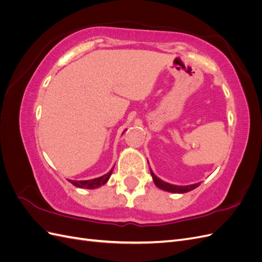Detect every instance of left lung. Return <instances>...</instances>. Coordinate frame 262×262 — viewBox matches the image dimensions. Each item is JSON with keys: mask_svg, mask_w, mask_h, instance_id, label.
Here are the masks:
<instances>
[{"mask_svg": "<svg viewBox=\"0 0 262 262\" xmlns=\"http://www.w3.org/2000/svg\"><path fill=\"white\" fill-rule=\"evenodd\" d=\"M150 175H152V177H153L154 184L156 185V187L164 190V191H168V192H172V193H186V192L191 191V190L200 186V182H198V184H193V185H188V186L171 185V184H168V182L163 181L157 176H155V173L152 170H150Z\"/></svg>", "mask_w": 262, "mask_h": 262, "instance_id": "8db88e82", "label": "left lung"}]
</instances>
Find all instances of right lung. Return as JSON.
Returning <instances> with one entry per match:
<instances>
[{
  "instance_id": "right-lung-1",
  "label": "right lung",
  "mask_w": 262,
  "mask_h": 262,
  "mask_svg": "<svg viewBox=\"0 0 262 262\" xmlns=\"http://www.w3.org/2000/svg\"><path fill=\"white\" fill-rule=\"evenodd\" d=\"M124 133V132H123ZM114 170V167L110 169L109 172H107L106 175L98 177V178H94V179H90V180H70L71 184L74 185L77 188H85V189H96L102 185H105L106 182L109 180L110 176H112Z\"/></svg>"
}]
</instances>
